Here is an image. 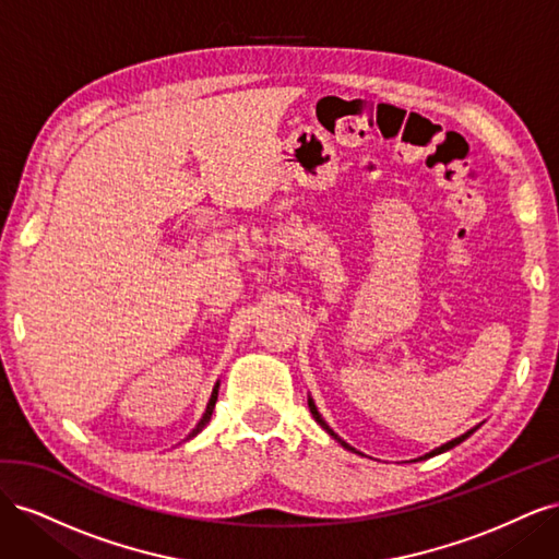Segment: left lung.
Instances as JSON below:
<instances>
[{
  "instance_id": "8db88e82",
  "label": "left lung",
  "mask_w": 559,
  "mask_h": 559,
  "mask_svg": "<svg viewBox=\"0 0 559 559\" xmlns=\"http://www.w3.org/2000/svg\"><path fill=\"white\" fill-rule=\"evenodd\" d=\"M308 405H310V413H312V417H314V421H317V425L321 427V429H324L331 438H333V441H337V443H341L345 450H352V452H357V454H364V452H359L357 448H352L347 441H343V438L341 436H337L329 425H326V419L324 417H321L319 415V411H317V405H314V401L308 396ZM480 427V425H478ZM478 427H473V429H468L466 433H462V436H456V438H452V441H448V443H443L441 448H436V450H431V452H427V454H421V456H417V460H429V456H433V454H441V452H448V450H452L454 445H460L462 441H466V438L473 433V431H476Z\"/></svg>"
}]
</instances>
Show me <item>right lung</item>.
<instances>
[{
	"label": "right lung",
	"instance_id": "obj_1",
	"mask_svg": "<svg viewBox=\"0 0 559 559\" xmlns=\"http://www.w3.org/2000/svg\"><path fill=\"white\" fill-rule=\"evenodd\" d=\"M216 399H218V382L214 384V389H212V396H210V401H207V408H205V413H202V417H200V421L195 425V429L186 436V441H191L193 436H198L202 429L207 427V421L212 419V411H214V405H216Z\"/></svg>",
	"mask_w": 559,
	"mask_h": 559
}]
</instances>
